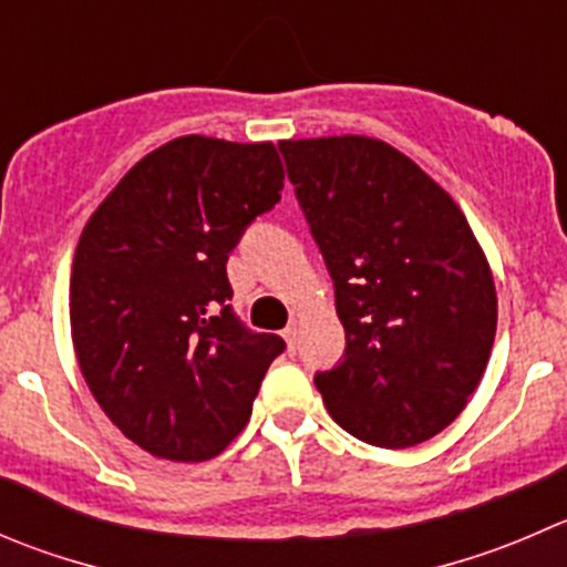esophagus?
<instances>
[{
	"mask_svg": "<svg viewBox=\"0 0 567 567\" xmlns=\"http://www.w3.org/2000/svg\"><path fill=\"white\" fill-rule=\"evenodd\" d=\"M296 334H299V332H296V323H290V327H285L282 338H285V340H288V349H290V351H293V349H296Z\"/></svg>",
	"mask_w": 567,
	"mask_h": 567,
	"instance_id": "obj_1",
	"label": "esophagus"
}]
</instances>
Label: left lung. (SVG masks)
Instances as JSON below:
<instances>
[{
  "label": "left lung",
  "mask_w": 567,
  "mask_h": 567,
  "mask_svg": "<svg viewBox=\"0 0 567 567\" xmlns=\"http://www.w3.org/2000/svg\"><path fill=\"white\" fill-rule=\"evenodd\" d=\"M346 329L316 373L329 415L382 449L430 441L463 412L496 338V288L452 196L373 137L282 141Z\"/></svg>",
  "instance_id": "left-lung-1"
}]
</instances>
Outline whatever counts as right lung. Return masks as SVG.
Here are the masks:
<instances>
[{
	"mask_svg": "<svg viewBox=\"0 0 567 567\" xmlns=\"http://www.w3.org/2000/svg\"><path fill=\"white\" fill-rule=\"evenodd\" d=\"M271 144L185 135L130 168L82 229L71 338L104 415L163 460L202 463L251 415L279 334L233 310L229 251L282 199Z\"/></svg>",
	"mask_w": 567,
	"mask_h": 567,
	"instance_id": "right-lung-1",
	"label": "right lung"
}]
</instances>
